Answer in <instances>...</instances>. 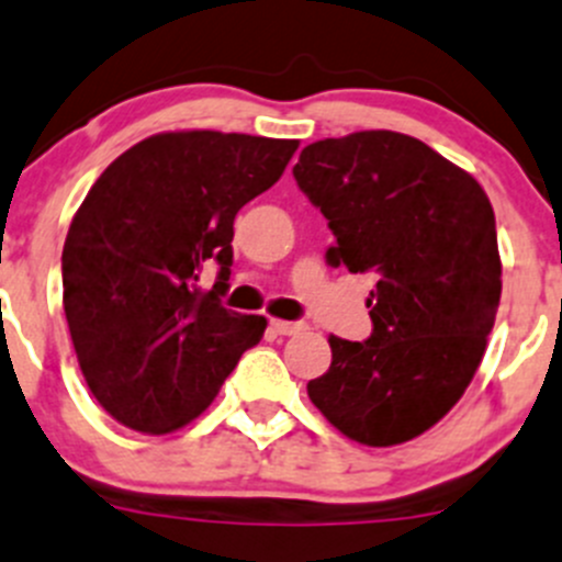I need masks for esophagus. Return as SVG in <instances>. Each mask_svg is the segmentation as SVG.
I'll return each instance as SVG.
<instances>
[{"label":"esophagus","mask_w":562,"mask_h":562,"mask_svg":"<svg viewBox=\"0 0 562 562\" xmlns=\"http://www.w3.org/2000/svg\"><path fill=\"white\" fill-rule=\"evenodd\" d=\"M271 329L277 331V335H302L304 329H307V324H302V321H271Z\"/></svg>","instance_id":"obj_1"}]
</instances>
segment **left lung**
Here are the masks:
<instances>
[{"instance_id": "left-lung-1", "label": "left lung", "mask_w": 562, "mask_h": 562, "mask_svg": "<svg viewBox=\"0 0 562 562\" xmlns=\"http://www.w3.org/2000/svg\"><path fill=\"white\" fill-rule=\"evenodd\" d=\"M293 178L329 222L326 260L375 277L373 331L329 337L310 401L353 442H408L459 403L486 351L503 293L492 203L470 172L395 131L307 145Z\"/></svg>"}]
</instances>
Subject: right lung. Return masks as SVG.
<instances>
[{
	"label": "right lung",
	"mask_w": 562,
	"mask_h": 562,
	"mask_svg": "<svg viewBox=\"0 0 562 562\" xmlns=\"http://www.w3.org/2000/svg\"><path fill=\"white\" fill-rule=\"evenodd\" d=\"M296 139L167 131L101 172L63 247V307L95 401L117 423L170 434L216 397L263 315L222 307L233 220L280 181ZM217 269L211 292L202 271Z\"/></svg>",
	"instance_id": "right-lung-1"
}]
</instances>
